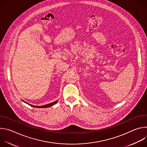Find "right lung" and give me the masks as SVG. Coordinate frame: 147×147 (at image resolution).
<instances>
[{"label":"right lung","instance_id":"1","mask_svg":"<svg viewBox=\"0 0 147 147\" xmlns=\"http://www.w3.org/2000/svg\"><path fill=\"white\" fill-rule=\"evenodd\" d=\"M24 101V100H23ZM57 100H56V101H55V102H53V103H49V104H47V105H43V106H34V105H30V104H29V103H28V105H30V106H31V107H37V108H47V107H51V106H52V105H55V104H56V103H57Z\"/></svg>","mask_w":147,"mask_h":147}]
</instances>
